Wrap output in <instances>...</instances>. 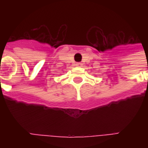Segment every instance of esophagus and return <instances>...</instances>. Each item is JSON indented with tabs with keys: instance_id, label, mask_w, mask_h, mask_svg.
<instances>
[{
	"instance_id": "obj_1",
	"label": "esophagus",
	"mask_w": 148,
	"mask_h": 148,
	"mask_svg": "<svg viewBox=\"0 0 148 148\" xmlns=\"http://www.w3.org/2000/svg\"><path fill=\"white\" fill-rule=\"evenodd\" d=\"M77 66H81V63H77Z\"/></svg>"
}]
</instances>
